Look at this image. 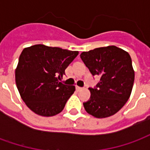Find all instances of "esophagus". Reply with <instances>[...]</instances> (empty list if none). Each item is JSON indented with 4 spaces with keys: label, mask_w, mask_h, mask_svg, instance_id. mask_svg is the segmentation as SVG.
<instances>
[{
    "label": "esophagus",
    "mask_w": 150,
    "mask_h": 150,
    "mask_svg": "<svg viewBox=\"0 0 150 150\" xmlns=\"http://www.w3.org/2000/svg\"><path fill=\"white\" fill-rule=\"evenodd\" d=\"M81 89H83V88H80V87H79V86H76V90H77V91H80Z\"/></svg>",
    "instance_id": "esophagus-1"
}]
</instances>
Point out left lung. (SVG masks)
Returning <instances> with one entry per match:
<instances>
[{"mask_svg": "<svg viewBox=\"0 0 150 150\" xmlns=\"http://www.w3.org/2000/svg\"><path fill=\"white\" fill-rule=\"evenodd\" d=\"M80 58L92 75H100L96 87L89 88L90 99L83 103L88 113L96 118L116 114L129 100L134 71L129 53L115 46L83 52Z\"/></svg>", "mask_w": 150, "mask_h": 150, "instance_id": "8db88e82", "label": "left lung"}]
</instances>
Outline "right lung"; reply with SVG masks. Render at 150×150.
Listing matches in <instances>:
<instances>
[{
	"label": "right lung",
	"mask_w": 150,
	"mask_h": 150,
	"mask_svg": "<svg viewBox=\"0 0 150 150\" xmlns=\"http://www.w3.org/2000/svg\"><path fill=\"white\" fill-rule=\"evenodd\" d=\"M78 54L42 44L22 50L15 71V80L21 99L31 111L42 116H52L62 112L75 88L59 80Z\"/></svg>",
	"instance_id": "1"
}]
</instances>
